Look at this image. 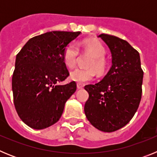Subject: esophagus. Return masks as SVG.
Returning a JSON list of instances; mask_svg holds the SVG:
<instances>
[{
	"instance_id": "obj_1",
	"label": "esophagus",
	"mask_w": 157,
	"mask_h": 157,
	"mask_svg": "<svg viewBox=\"0 0 157 157\" xmlns=\"http://www.w3.org/2000/svg\"><path fill=\"white\" fill-rule=\"evenodd\" d=\"M77 88L78 89V90L83 89L84 88V85H83V84H82V83H77Z\"/></svg>"
}]
</instances>
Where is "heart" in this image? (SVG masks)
Segmentation results:
<instances>
[{"instance_id": "heart-1", "label": "heart", "mask_w": 157, "mask_h": 157, "mask_svg": "<svg viewBox=\"0 0 157 157\" xmlns=\"http://www.w3.org/2000/svg\"><path fill=\"white\" fill-rule=\"evenodd\" d=\"M79 51L90 57L86 62L85 68H77L71 72L70 78L78 83L86 82L94 79L95 73L98 76H103L109 68V60L105 56L106 48L99 41L85 39L76 45L70 43L63 52V60L68 68H74L79 56Z\"/></svg>"}]
</instances>
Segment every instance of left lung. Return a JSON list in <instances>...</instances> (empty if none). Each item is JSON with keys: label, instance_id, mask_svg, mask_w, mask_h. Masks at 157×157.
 I'll use <instances>...</instances> for the list:
<instances>
[{"label": "left lung", "instance_id": "obj_1", "mask_svg": "<svg viewBox=\"0 0 157 157\" xmlns=\"http://www.w3.org/2000/svg\"><path fill=\"white\" fill-rule=\"evenodd\" d=\"M98 37L110 48L112 65L101 82L85 86L89 98L84 111L94 127L113 132L127 125L138 110L144 72L139 52L127 41L106 34Z\"/></svg>", "mask_w": 157, "mask_h": 157}]
</instances>
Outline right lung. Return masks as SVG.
<instances>
[{
    "mask_svg": "<svg viewBox=\"0 0 157 157\" xmlns=\"http://www.w3.org/2000/svg\"><path fill=\"white\" fill-rule=\"evenodd\" d=\"M81 32L51 31L32 37L17 54L12 75L13 101L18 116L36 130L56 123L76 83L58 85L69 75L63 60L66 46Z\"/></svg>",
    "mask_w": 157,
    "mask_h": 157,
    "instance_id": "right-lung-1",
    "label": "right lung"
}]
</instances>
